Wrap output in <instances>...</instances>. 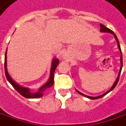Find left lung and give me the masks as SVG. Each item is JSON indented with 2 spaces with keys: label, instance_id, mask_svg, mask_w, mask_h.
<instances>
[{
  "label": "left lung",
  "instance_id": "1",
  "mask_svg": "<svg viewBox=\"0 0 126 126\" xmlns=\"http://www.w3.org/2000/svg\"><path fill=\"white\" fill-rule=\"evenodd\" d=\"M100 32H108V33H111L114 36V38H115V39L116 40V41H117V44H118V48H119V50H120L121 52V68H120V71H119V75H118V76H117V78H116V80H115V82H114V85H112V87L109 89L108 92H106L105 93V94H102V95H100V96H95V97H93V96H87V95H85V94H82L81 92H80L79 91H78V90H76L77 92L78 93V94H81L82 96H83L85 97H87V98H89V99H93V100H94V99H98V98H101V97L104 96L105 95H106L107 94H108L110 92H111L112 89H114V87H116V85H117V83H118V81H119V77H120V74H121V69H122V66H123V59H122V53H121V47H120V44H119V40H118V38H117V37L116 36V34H114V32L112 31V30H111L110 29H109V28H106L105 26H103V24H100Z\"/></svg>",
  "mask_w": 126,
  "mask_h": 126
}]
</instances>
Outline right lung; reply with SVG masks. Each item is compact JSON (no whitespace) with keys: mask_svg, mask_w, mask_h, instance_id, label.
I'll list each match as a JSON object with an SVG mask.
<instances>
[{"mask_svg":"<svg viewBox=\"0 0 126 126\" xmlns=\"http://www.w3.org/2000/svg\"><path fill=\"white\" fill-rule=\"evenodd\" d=\"M7 50L5 52V76L8 82H10L11 85H12V87H14L18 92L21 95L27 98H38L42 97L43 96V93L45 91L46 89L50 88V87H52L54 84V72L55 71V69L57 68V65L59 64V60L57 58H54L52 61V66H51V69H50V77L48 80L46 82L43 86H41L38 90V92L35 93H32L30 92V89L27 88V87H21L19 85H18L17 83L12 80V78L10 76L7 69Z\"/></svg>","mask_w":126,"mask_h":126,"instance_id":"1","label":"right lung"}]
</instances>
